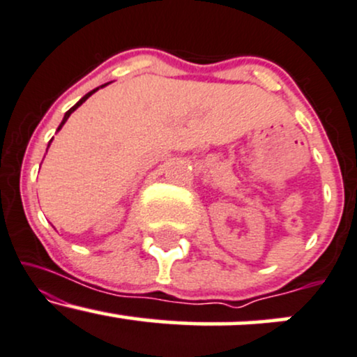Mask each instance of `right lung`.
<instances>
[{"label": "right lung", "mask_w": 357, "mask_h": 357, "mask_svg": "<svg viewBox=\"0 0 357 357\" xmlns=\"http://www.w3.org/2000/svg\"><path fill=\"white\" fill-rule=\"evenodd\" d=\"M101 88H102V86H101ZM94 91H98V88H96V89H93V91H89L88 94H84V96H83V98H81V100H79L78 102H76V105H75V106H73V108H71V109H68V111H66V114H64V118H63V121H61V124H59L58 131H59V130H61V128H63V124L68 121V118H70V114L73 113V111H75L76 108H78V106H81V105H83V102H84L86 100H88V98H89V96H91V94H93Z\"/></svg>", "instance_id": "obj_1"}]
</instances>
